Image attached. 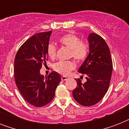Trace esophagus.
<instances>
[{
  "mask_svg": "<svg viewBox=\"0 0 129 129\" xmlns=\"http://www.w3.org/2000/svg\"><path fill=\"white\" fill-rule=\"evenodd\" d=\"M61 80L62 81H65V80H68V78L66 76H61Z\"/></svg>",
  "mask_w": 129,
  "mask_h": 129,
  "instance_id": "esophagus-1",
  "label": "esophagus"
}]
</instances>
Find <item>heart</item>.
I'll return each instance as SVG.
<instances>
[{
  "instance_id": "heart-1",
  "label": "heart",
  "mask_w": 129,
  "mask_h": 129,
  "mask_svg": "<svg viewBox=\"0 0 129 129\" xmlns=\"http://www.w3.org/2000/svg\"><path fill=\"white\" fill-rule=\"evenodd\" d=\"M59 43L70 49L69 57L74 59L77 61L84 60L88 53V45L76 35L68 33L63 35L59 39ZM47 53L51 59H55L57 54V47L54 44L49 43L47 45ZM53 68L56 72L63 76H67L71 71L76 68V63L73 61H60L53 65Z\"/></svg>"
}]
</instances>
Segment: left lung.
Returning <instances> with one entry per match:
<instances>
[{
	"instance_id": "8db88e82",
	"label": "left lung",
	"mask_w": 129,
	"mask_h": 129,
	"mask_svg": "<svg viewBox=\"0 0 129 129\" xmlns=\"http://www.w3.org/2000/svg\"><path fill=\"white\" fill-rule=\"evenodd\" d=\"M88 41L90 53L78 70L86 76V82L76 79L77 86L72 92L75 100L84 106H93L102 100L108 90L112 72V60L106 41L93 33L88 36Z\"/></svg>"
}]
</instances>
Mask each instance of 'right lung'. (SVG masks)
Masks as SVG:
<instances>
[{
	"instance_id": "add662e5",
	"label": "right lung",
	"mask_w": 129,
	"mask_h": 129,
	"mask_svg": "<svg viewBox=\"0 0 129 129\" xmlns=\"http://www.w3.org/2000/svg\"><path fill=\"white\" fill-rule=\"evenodd\" d=\"M52 31L31 36L17 51L15 59L14 76L17 87L26 101L36 107L46 105L54 98L57 86L61 80L53 71L44 78L40 74L42 65L48 59L47 48Z\"/></svg>"
}]
</instances>
